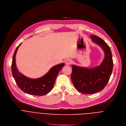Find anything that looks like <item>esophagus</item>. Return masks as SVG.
Returning <instances> with one entry per match:
<instances>
[{
	"label": "esophagus",
	"mask_w": 126,
	"mask_h": 126,
	"mask_svg": "<svg viewBox=\"0 0 126 126\" xmlns=\"http://www.w3.org/2000/svg\"><path fill=\"white\" fill-rule=\"evenodd\" d=\"M72 63V61L71 60H70V59L67 60V61H66V62H65L66 65H70V64H71Z\"/></svg>",
	"instance_id": "obj_1"
}]
</instances>
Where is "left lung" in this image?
<instances>
[{"label": "left lung", "mask_w": 126, "mask_h": 126, "mask_svg": "<svg viewBox=\"0 0 126 126\" xmlns=\"http://www.w3.org/2000/svg\"><path fill=\"white\" fill-rule=\"evenodd\" d=\"M93 42L101 47L105 58L99 66L92 68L72 66L71 79L74 87L84 94H93L103 90L109 80L112 72L113 62L111 49L106 42L96 35H91Z\"/></svg>", "instance_id": "1"}]
</instances>
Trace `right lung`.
Here are the masks:
<instances>
[{
	"mask_svg": "<svg viewBox=\"0 0 126 126\" xmlns=\"http://www.w3.org/2000/svg\"><path fill=\"white\" fill-rule=\"evenodd\" d=\"M14 52L11 65V71L13 77L19 88L27 94L42 96L49 93L52 89L55 82L57 75L64 66V63H62L53 66L49 71L43 77L31 79L24 76L18 70L15 62V56L18 47Z\"/></svg>",
	"mask_w": 126,
	"mask_h": 126,
	"instance_id": "right-lung-1",
	"label": "right lung"
}]
</instances>
